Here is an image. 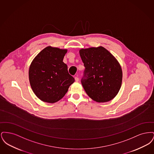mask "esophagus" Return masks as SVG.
I'll return each mask as SVG.
<instances>
[{
	"label": "esophagus",
	"mask_w": 154,
	"mask_h": 154,
	"mask_svg": "<svg viewBox=\"0 0 154 154\" xmlns=\"http://www.w3.org/2000/svg\"><path fill=\"white\" fill-rule=\"evenodd\" d=\"M75 81H76V82H78L79 81V79L77 77H75Z\"/></svg>",
	"instance_id": "1"
}]
</instances>
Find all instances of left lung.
<instances>
[{
    "label": "left lung",
    "mask_w": 154,
    "mask_h": 154,
    "mask_svg": "<svg viewBox=\"0 0 154 154\" xmlns=\"http://www.w3.org/2000/svg\"><path fill=\"white\" fill-rule=\"evenodd\" d=\"M85 69L81 84L92 99L106 102L117 95L122 84V72L117 60L103 47L80 50Z\"/></svg>",
    "instance_id": "obj_1"
}]
</instances>
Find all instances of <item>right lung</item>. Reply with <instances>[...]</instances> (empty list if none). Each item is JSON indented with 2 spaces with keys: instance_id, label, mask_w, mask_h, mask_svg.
<instances>
[{
  "instance_id": "add662e5",
  "label": "right lung",
  "mask_w": 154,
  "mask_h": 154,
  "mask_svg": "<svg viewBox=\"0 0 154 154\" xmlns=\"http://www.w3.org/2000/svg\"><path fill=\"white\" fill-rule=\"evenodd\" d=\"M67 50L47 47L33 60L29 70L30 84L37 97L45 102L59 101L74 82L63 62Z\"/></svg>"
}]
</instances>
